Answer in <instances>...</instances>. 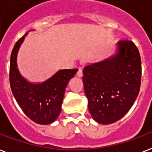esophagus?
I'll use <instances>...</instances> for the list:
<instances>
[{
	"mask_svg": "<svg viewBox=\"0 0 152 152\" xmlns=\"http://www.w3.org/2000/svg\"><path fill=\"white\" fill-rule=\"evenodd\" d=\"M77 76H78V77H80V78H81V77H82L83 76V71H82V69H79V71H78V72H77Z\"/></svg>",
	"mask_w": 152,
	"mask_h": 152,
	"instance_id": "34e87169",
	"label": "esophagus"
}]
</instances>
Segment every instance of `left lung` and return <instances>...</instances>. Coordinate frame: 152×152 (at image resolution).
Returning <instances> with one entry per match:
<instances>
[{
	"label": "left lung",
	"instance_id": "left-lung-1",
	"mask_svg": "<svg viewBox=\"0 0 152 152\" xmlns=\"http://www.w3.org/2000/svg\"><path fill=\"white\" fill-rule=\"evenodd\" d=\"M83 74L92 118L104 125L115 123L129 112L140 91L139 50L132 41H119L110 56L86 66Z\"/></svg>",
	"mask_w": 152,
	"mask_h": 152
}]
</instances>
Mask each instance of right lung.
Returning <instances> with one entry per match:
<instances>
[{
    "label": "right lung",
    "instance_id": "1",
    "mask_svg": "<svg viewBox=\"0 0 152 152\" xmlns=\"http://www.w3.org/2000/svg\"><path fill=\"white\" fill-rule=\"evenodd\" d=\"M31 29L30 31H34ZM29 32L16 42L10 60V85L12 94L22 110L33 122L48 125L60 115L65 88L78 69H60L44 82H30L22 76L17 56Z\"/></svg>",
    "mask_w": 152,
    "mask_h": 152
}]
</instances>
